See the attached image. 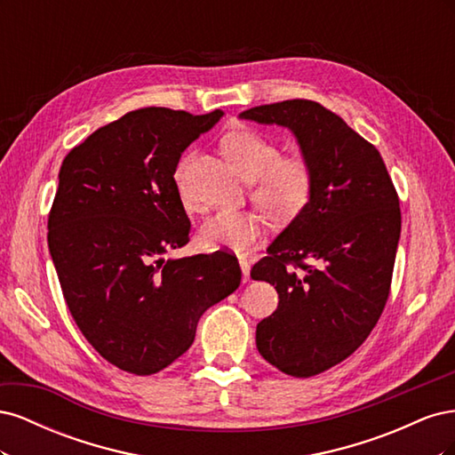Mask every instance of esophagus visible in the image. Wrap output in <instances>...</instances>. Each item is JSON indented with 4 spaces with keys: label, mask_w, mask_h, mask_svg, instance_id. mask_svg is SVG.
I'll list each match as a JSON object with an SVG mask.
<instances>
[{
    "label": "esophagus",
    "mask_w": 455,
    "mask_h": 455,
    "mask_svg": "<svg viewBox=\"0 0 455 455\" xmlns=\"http://www.w3.org/2000/svg\"><path fill=\"white\" fill-rule=\"evenodd\" d=\"M239 266H241V271H243V283H246L251 279V264L244 258H239Z\"/></svg>",
    "instance_id": "obj_1"
}]
</instances>
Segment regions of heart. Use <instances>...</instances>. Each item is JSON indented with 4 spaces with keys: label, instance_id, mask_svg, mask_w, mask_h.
<instances>
[{
    "label": "heart",
    "instance_id": "1",
    "mask_svg": "<svg viewBox=\"0 0 455 455\" xmlns=\"http://www.w3.org/2000/svg\"><path fill=\"white\" fill-rule=\"evenodd\" d=\"M222 151L237 171L254 180V199L273 218L291 220L306 209L313 194V167L299 156H281V148L254 131H235L224 136ZM194 154H186L174 171L176 189L188 209L196 199L189 196L184 174ZM266 220L254 211L222 209L201 226V241L209 249L243 252L261 237Z\"/></svg>",
    "mask_w": 455,
    "mask_h": 455
}]
</instances>
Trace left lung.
<instances>
[{"label":"left lung","mask_w":455,"mask_h":455,"mask_svg":"<svg viewBox=\"0 0 455 455\" xmlns=\"http://www.w3.org/2000/svg\"><path fill=\"white\" fill-rule=\"evenodd\" d=\"M291 129L313 167V194L251 277L279 294L256 326L264 359L311 378L363 346L389 298L401 206L379 151L313 100H284L239 116Z\"/></svg>","instance_id":"1"}]
</instances>
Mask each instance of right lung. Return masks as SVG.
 <instances>
[{
  "label": "right lung",
  "instance_id": "obj_1",
  "mask_svg": "<svg viewBox=\"0 0 455 455\" xmlns=\"http://www.w3.org/2000/svg\"><path fill=\"white\" fill-rule=\"evenodd\" d=\"M222 116L134 109L62 161L47 241L66 306L91 346L131 374L172 364L201 315L241 284L224 251L164 259L189 241L178 161Z\"/></svg>",
  "mask_w": 455,
  "mask_h": 455
}]
</instances>
